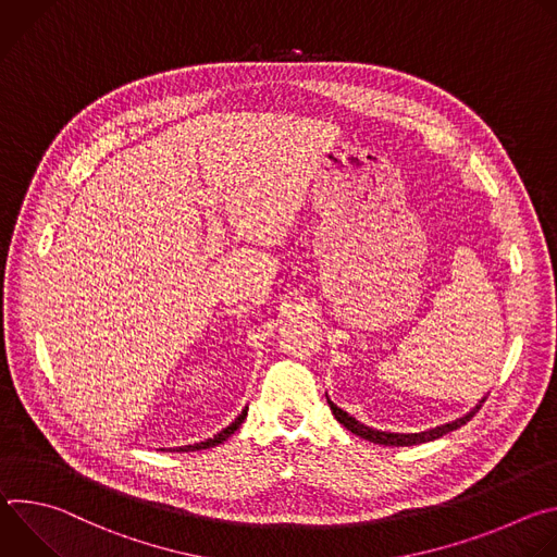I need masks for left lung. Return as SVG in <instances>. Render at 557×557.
<instances>
[{
    "instance_id": "obj_1",
    "label": "left lung",
    "mask_w": 557,
    "mask_h": 557,
    "mask_svg": "<svg viewBox=\"0 0 557 557\" xmlns=\"http://www.w3.org/2000/svg\"><path fill=\"white\" fill-rule=\"evenodd\" d=\"M329 399V396H326ZM487 399H483L479 406H475L469 414H465V417H460V419H456V421H451V423H445V425H438V428H434V430H428V432H419V434H396V432H381V430H374V428H368V425H363V423H359L355 417H350L348 412H344L342 408H337L331 399H329V406H331V410H333V414H335V419L346 428V430H350L352 434H357L359 438H366V441H370V443H376V445H394V447H406V445H421V443H428V441H434V438H441L443 434H447V432H454V430H458L460 425H465L475 412L481 410V406L485 404Z\"/></svg>"
}]
</instances>
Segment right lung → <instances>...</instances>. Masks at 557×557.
Returning a JSON list of instances; mask_svg holds the SVG:
<instances>
[{
  "instance_id": "1",
  "label": "right lung",
  "mask_w": 557,
  "mask_h": 557,
  "mask_svg": "<svg viewBox=\"0 0 557 557\" xmlns=\"http://www.w3.org/2000/svg\"><path fill=\"white\" fill-rule=\"evenodd\" d=\"M247 419V410H243V414L237 417L228 428H224L222 432H218L213 438H207V441H202V443H194V445H183V447H176V451H196V449H209V447H215V445H220V443H224L237 428L243 425V421Z\"/></svg>"
}]
</instances>
